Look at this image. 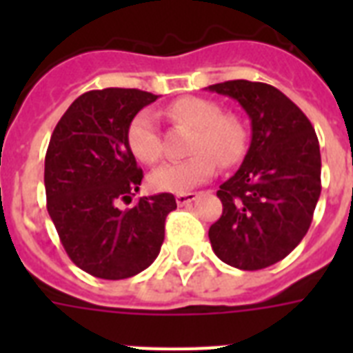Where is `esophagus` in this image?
I'll use <instances>...</instances> for the list:
<instances>
[{
	"label": "esophagus",
	"mask_w": 353,
	"mask_h": 353,
	"mask_svg": "<svg viewBox=\"0 0 353 353\" xmlns=\"http://www.w3.org/2000/svg\"><path fill=\"white\" fill-rule=\"evenodd\" d=\"M198 198V194L196 192H179L176 196V201H177V205H188V203H192L194 199Z\"/></svg>",
	"instance_id": "1"
}]
</instances>
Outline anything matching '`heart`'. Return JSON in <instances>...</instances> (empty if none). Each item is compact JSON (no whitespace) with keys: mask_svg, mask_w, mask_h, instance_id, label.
Here are the masks:
<instances>
[{"mask_svg":"<svg viewBox=\"0 0 353 353\" xmlns=\"http://www.w3.org/2000/svg\"><path fill=\"white\" fill-rule=\"evenodd\" d=\"M166 115L176 124L192 128L190 157L174 161L152 172L150 185L161 192H188L209 181L221 166L238 165L247 152L249 130L240 115L221 112L218 102L201 97H183L166 108ZM128 146L144 165L163 159L165 144L154 112L144 110L135 115L128 128Z\"/></svg>","mask_w":353,"mask_h":353,"instance_id":"1","label":"heart"}]
</instances>
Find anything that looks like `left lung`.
Instances as JSON below:
<instances>
[{"instance_id": "8db88e82", "label": "left lung", "mask_w": 353, "mask_h": 353, "mask_svg": "<svg viewBox=\"0 0 353 353\" xmlns=\"http://www.w3.org/2000/svg\"><path fill=\"white\" fill-rule=\"evenodd\" d=\"M210 91L238 101L251 119V146L221 183L223 212L209 229L221 262L256 271L285 258L306 236L321 196V148L310 119L276 88L229 80Z\"/></svg>"}]
</instances>
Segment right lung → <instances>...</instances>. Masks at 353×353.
<instances>
[{
    "label": "right lung",
    "instance_id": "1",
    "mask_svg": "<svg viewBox=\"0 0 353 353\" xmlns=\"http://www.w3.org/2000/svg\"><path fill=\"white\" fill-rule=\"evenodd\" d=\"M157 95L106 88L80 95L68 108L46 154L47 210L68 256L97 279L121 280L154 262L165 220L176 209L168 192L144 196L130 209L143 181L128 146V128Z\"/></svg>",
    "mask_w": 353,
    "mask_h": 353
}]
</instances>
